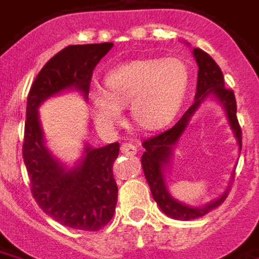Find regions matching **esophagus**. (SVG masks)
Returning <instances> with one entry per match:
<instances>
[{"mask_svg":"<svg viewBox=\"0 0 259 259\" xmlns=\"http://www.w3.org/2000/svg\"><path fill=\"white\" fill-rule=\"evenodd\" d=\"M120 151L124 155H135L136 152H137V147L135 144H130V143H123L122 147H120Z\"/></svg>","mask_w":259,"mask_h":259,"instance_id":"obj_1","label":"esophagus"}]
</instances>
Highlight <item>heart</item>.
Here are the masks:
<instances>
[{"mask_svg": "<svg viewBox=\"0 0 259 259\" xmlns=\"http://www.w3.org/2000/svg\"><path fill=\"white\" fill-rule=\"evenodd\" d=\"M105 90L93 89L89 96L94 122L112 130L122 119V107L143 129H157L179 109L189 84V72L178 58L137 59L119 65L105 76Z\"/></svg>", "mask_w": 259, "mask_h": 259, "instance_id": "b5f03b06", "label": "heart"}]
</instances>
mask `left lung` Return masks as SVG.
Instances as JSON below:
<instances>
[{
  "mask_svg": "<svg viewBox=\"0 0 259 259\" xmlns=\"http://www.w3.org/2000/svg\"><path fill=\"white\" fill-rule=\"evenodd\" d=\"M193 54H194L195 62L198 65V79H197V93H195L194 104L183 113V116L170 129L143 141V147L146 148V151L141 157V166L144 170L147 183L151 189L154 200L158 206L162 209L163 213H166L168 217L174 218V219H179V221H191V219H197V218L206 215L208 212L215 209L226 200L229 189H230L228 187L221 197H218L217 200L211 201L205 205L190 206L175 200L174 197L169 194L166 182H165V169L170 162V155L174 151V147L176 146L180 136L183 135L193 113L198 109L201 102L208 96L215 97L225 108L229 124L233 130L234 137H236L240 151H241V129H240L239 120L236 116L237 105H236L233 90H229L225 87L222 70L205 51H202L200 48H194Z\"/></svg>",
  "mask_w": 259,
  "mask_h": 259,
  "instance_id": "left-lung-1",
  "label": "left lung"
}]
</instances>
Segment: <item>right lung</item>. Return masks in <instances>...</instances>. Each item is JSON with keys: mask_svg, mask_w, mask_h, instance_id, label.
<instances>
[{"mask_svg": "<svg viewBox=\"0 0 259 259\" xmlns=\"http://www.w3.org/2000/svg\"><path fill=\"white\" fill-rule=\"evenodd\" d=\"M112 47V42H101L69 46L59 51L37 74L26 107L23 161L31 194L57 222L89 232L101 229L113 217L118 186L112 165L119 155V143L101 148L85 144L80 162L68 169L46 147L38 107L68 89L80 91L87 100L93 70Z\"/></svg>", "mask_w": 259, "mask_h": 259, "instance_id": "1", "label": "right lung"}]
</instances>
